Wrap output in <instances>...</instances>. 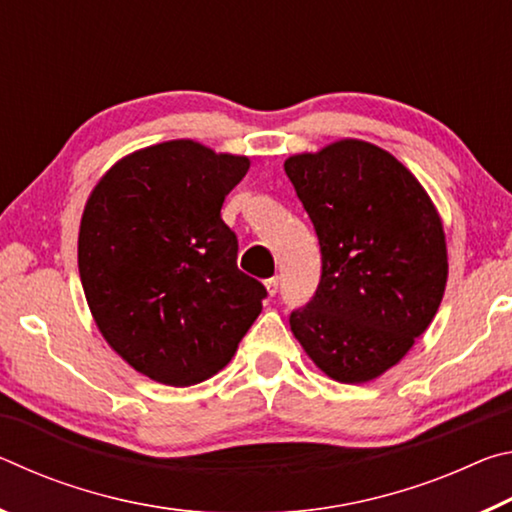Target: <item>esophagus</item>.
Instances as JSON below:
<instances>
[{
  "label": "esophagus",
  "instance_id": "esophagus-1",
  "mask_svg": "<svg viewBox=\"0 0 512 512\" xmlns=\"http://www.w3.org/2000/svg\"><path fill=\"white\" fill-rule=\"evenodd\" d=\"M264 287H266V291H268V296H275L277 287H280V277H277V275L268 277V280H264Z\"/></svg>",
  "mask_w": 512,
  "mask_h": 512
}]
</instances>
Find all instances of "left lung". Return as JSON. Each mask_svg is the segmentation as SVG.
<instances>
[{
  "instance_id": "obj_1",
  "label": "left lung",
  "mask_w": 512,
  "mask_h": 512,
  "mask_svg": "<svg viewBox=\"0 0 512 512\" xmlns=\"http://www.w3.org/2000/svg\"><path fill=\"white\" fill-rule=\"evenodd\" d=\"M284 171L323 255L318 289L291 311V332L327 377L363 384L384 375L443 300V221L418 178L370 142L291 155Z\"/></svg>"
}]
</instances>
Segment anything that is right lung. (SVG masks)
<instances>
[{
    "label": "right lung",
    "instance_id": "1",
    "mask_svg": "<svg viewBox=\"0 0 512 512\" xmlns=\"http://www.w3.org/2000/svg\"><path fill=\"white\" fill-rule=\"evenodd\" d=\"M248 167L246 155L171 140L121 158L85 203L79 273L94 323L160 384L216 375L262 311L264 284L237 268L221 219Z\"/></svg>",
    "mask_w": 512,
    "mask_h": 512
}]
</instances>
